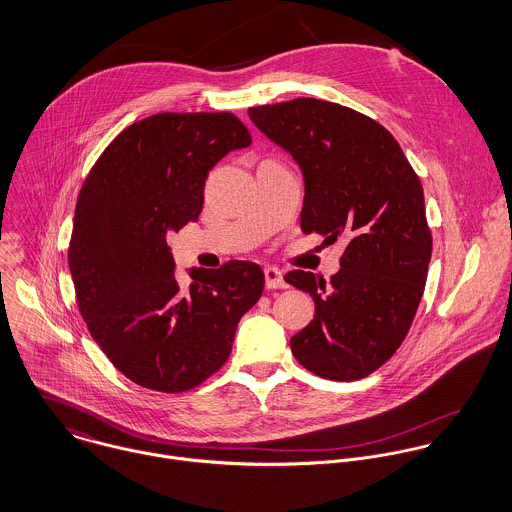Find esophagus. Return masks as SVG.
Returning a JSON list of instances; mask_svg holds the SVG:
<instances>
[{"label": "esophagus", "mask_w": 512, "mask_h": 512, "mask_svg": "<svg viewBox=\"0 0 512 512\" xmlns=\"http://www.w3.org/2000/svg\"><path fill=\"white\" fill-rule=\"evenodd\" d=\"M265 285L267 289H285L287 283L283 279L281 269L277 267H265Z\"/></svg>", "instance_id": "esophagus-1"}]
</instances>
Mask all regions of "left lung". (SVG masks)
Masks as SVG:
<instances>
[{
	"label": "left lung",
	"instance_id": "1",
	"mask_svg": "<svg viewBox=\"0 0 512 512\" xmlns=\"http://www.w3.org/2000/svg\"><path fill=\"white\" fill-rule=\"evenodd\" d=\"M249 118L303 170L301 229L346 239L328 283L301 269L285 275L316 307L291 350L320 378H366L396 354L423 297L431 229L421 182L398 140L348 106L295 99L253 106Z\"/></svg>",
	"mask_w": 512,
	"mask_h": 512
}]
</instances>
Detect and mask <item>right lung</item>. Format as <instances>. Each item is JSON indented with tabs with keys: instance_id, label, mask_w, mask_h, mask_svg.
Wrapping results in <instances>:
<instances>
[{
	"instance_id": "1",
	"label": "right lung",
	"mask_w": 512,
	"mask_h": 512,
	"mask_svg": "<svg viewBox=\"0 0 512 512\" xmlns=\"http://www.w3.org/2000/svg\"><path fill=\"white\" fill-rule=\"evenodd\" d=\"M251 144L233 112H160L124 128L91 168L75 207L69 269L95 342L134 384L178 394L229 358L263 269L229 261L182 289L166 235L198 221L205 178Z\"/></svg>"
}]
</instances>
